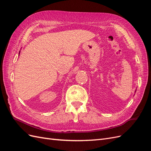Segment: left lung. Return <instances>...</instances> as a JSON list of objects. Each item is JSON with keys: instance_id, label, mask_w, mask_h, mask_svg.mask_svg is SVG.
Returning a JSON list of instances; mask_svg holds the SVG:
<instances>
[{"instance_id": "left-lung-1", "label": "left lung", "mask_w": 151, "mask_h": 151, "mask_svg": "<svg viewBox=\"0 0 151 151\" xmlns=\"http://www.w3.org/2000/svg\"><path fill=\"white\" fill-rule=\"evenodd\" d=\"M137 90V89H136ZM136 90H135V92H136Z\"/></svg>"}]
</instances>
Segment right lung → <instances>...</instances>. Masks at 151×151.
<instances>
[{
	"mask_svg": "<svg viewBox=\"0 0 151 151\" xmlns=\"http://www.w3.org/2000/svg\"><path fill=\"white\" fill-rule=\"evenodd\" d=\"M19 53H20V52H19Z\"/></svg>",
	"mask_w": 151,
	"mask_h": 151,
	"instance_id": "right-lung-1",
	"label": "right lung"
}]
</instances>
